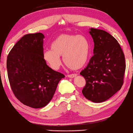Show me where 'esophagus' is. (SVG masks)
<instances>
[{"label": "esophagus", "instance_id": "esophagus-1", "mask_svg": "<svg viewBox=\"0 0 133 133\" xmlns=\"http://www.w3.org/2000/svg\"><path fill=\"white\" fill-rule=\"evenodd\" d=\"M77 75V74H69L68 76L69 77H70V78H73V77H76Z\"/></svg>", "mask_w": 133, "mask_h": 133}]
</instances>
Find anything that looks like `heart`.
Returning <instances> with one entry per match:
<instances>
[{"mask_svg":"<svg viewBox=\"0 0 133 133\" xmlns=\"http://www.w3.org/2000/svg\"><path fill=\"white\" fill-rule=\"evenodd\" d=\"M51 47V49L44 51L43 57L53 69H58L61 65L60 56H63L65 65L74 70L82 68L89 57V41L82 36L61 34L55 39Z\"/></svg>","mask_w":133,"mask_h":133,"instance_id":"1","label":"heart"}]
</instances>
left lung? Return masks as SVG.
<instances>
[{
    "label": "left lung",
    "instance_id": "obj_1",
    "mask_svg": "<svg viewBox=\"0 0 133 133\" xmlns=\"http://www.w3.org/2000/svg\"><path fill=\"white\" fill-rule=\"evenodd\" d=\"M94 55L80 74L86 79L82 92L88 100L102 103L121 89L126 69L124 54L116 39L105 30L91 28Z\"/></svg>",
    "mask_w": 133,
    "mask_h": 133
}]
</instances>
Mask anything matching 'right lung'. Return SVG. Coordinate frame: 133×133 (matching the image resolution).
<instances>
[{"mask_svg":"<svg viewBox=\"0 0 133 133\" xmlns=\"http://www.w3.org/2000/svg\"><path fill=\"white\" fill-rule=\"evenodd\" d=\"M43 34L25 35L15 44L7 59L8 78L17 98L33 108L51 101L59 81L65 76L46 64L43 57Z\"/></svg>","mask_w":133,"mask_h":133,"instance_id":"right-lung-1","label":"right lung"}]
</instances>
